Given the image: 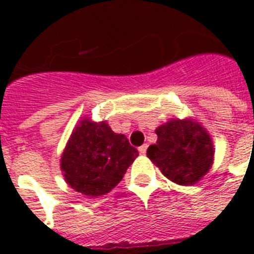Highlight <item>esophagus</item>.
I'll return each instance as SVG.
<instances>
[{
	"instance_id": "1",
	"label": "esophagus",
	"mask_w": 254,
	"mask_h": 254,
	"mask_svg": "<svg viewBox=\"0 0 254 254\" xmlns=\"http://www.w3.org/2000/svg\"><path fill=\"white\" fill-rule=\"evenodd\" d=\"M146 150H147V143H143L142 146H139L138 151L141 154H146Z\"/></svg>"
}]
</instances>
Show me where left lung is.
I'll use <instances>...</instances> for the list:
<instances>
[{
    "mask_svg": "<svg viewBox=\"0 0 254 254\" xmlns=\"http://www.w3.org/2000/svg\"><path fill=\"white\" fill-rule=\"evenodd\" d=\"M158 139L147 157L174 183L192 186L208 173L213 162L211 137L193 120H170L155 130Z\"/></svg>",
    "mask_w": 254,
    "mask_h": 254,
    "instance_id": "1",
    "label": "left lung"
}]
</instances>
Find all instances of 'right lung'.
Here are the masks:
<instances>
[{"label": "right lung", "instance_id": "add662e5", "mask_svg": "<svg viewBox=\"0 0 254 254\" xmlns=\"http://www.w3.org/2000/svg\"><path fill=\"white\" fill-rule=\"evenodd\" d=\"M138 151L105 121L83 119L69 137L61 159L63 177L75 191L96 197L119 185Z\"/></svg>", "mask_w": 254, "mask_h": 254}]
</instances>
